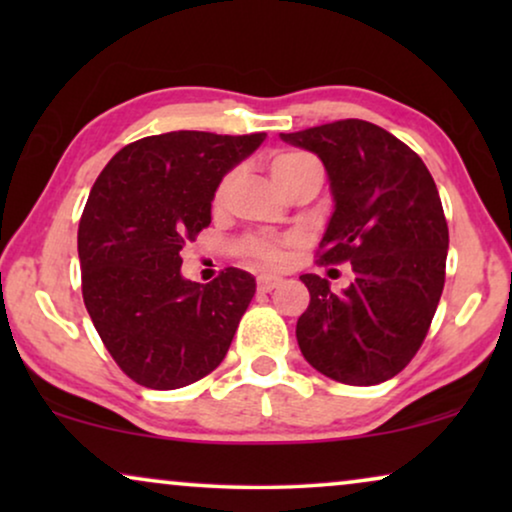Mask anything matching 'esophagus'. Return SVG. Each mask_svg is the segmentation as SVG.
<instances>
[{"instance_id": "34e87169", "label": "esophagus", "mask_w": 512, "mask_h": 512, "mask_svg": "<svg viewBox=\"0 0 512 512\" xmlns=\"http://www.w3.org/2000/svg\"><path fill=\"white\" fill-rule=\"evenodd\" d=\"M282 282V279L279 277H272V275H258L256 277V286H258V291H263V293H268V291H272L275 289V286Z\"/></svg>"}]
</instances>
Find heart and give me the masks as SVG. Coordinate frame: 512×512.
Wrapping results in <instances>:
<instances>
[{
	"instance_id": "1",
	"label": "heart",
	"mask_w": 512,
	"mask_h": 512,
	"mask_svg": "<svg viewBox=\"0 0 512 512\" xmlns=\"http://www.w3.org/2000/svg\"><path fill=\"white\" fill-rule=\"evenodd\" d=\"M312 160L310 156L298 151H282L272 158V174L279 181L286 172L293 170V167L300 163H307ZM226 188H228V177L221 179L214 188L212 195V205L214 209L221 207L223 198H226ZM298 244V237H286V235H270V233H258V235H247L237 242V254H240L244 261L256 265V268H282L289 258V251Z\"/></svg>"
}]
</instances>
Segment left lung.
<instances>
[{"label":"left lung","mask_w":512,"mask_h":512,"mask_svg":"<svg viewBox=\"0 0 512 512\" xmlns=\"http://www.w3.org/2000/svg\"><path fill=\"white\" fill-rule=\"evenodd\" d=\"M282 139L317 153L331 179L335 212L317 263L354 270L338 293L319 275L300 277L310 291L300 352L335 382L373 387L419 352L443 293L450 233L436 181L408 144L359 118Z\"/></svg>","instance_id":"8db88e82"}]
</instances>
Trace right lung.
<instances>
[{
	"label": "right lung",
	"mask_w": 512,
	"mask_h": 512,
	"mask_svg": "<svg viewBox=\"0 0 512 512\" xmlns=\"http://www.w3.org/2000/svg\"><path fill=\"white\" fill-rule=\"evenodd\" d=\"M263 139L151 135L123 146L93 184L79 221L83 303L111 359L142 387H186L228 354L254 277L226 268L209 284L188 282L179 251L212 221L223 174Z\"/></svg>",
	"instance_id": "right-lung-1"
}]
</instances>
